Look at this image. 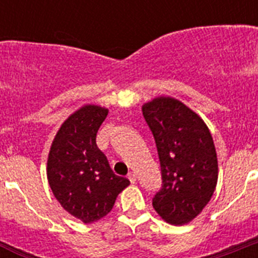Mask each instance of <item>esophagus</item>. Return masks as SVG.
I'll use <instances>...</instances> for the list:
<instances>
[{
  "instance_id": "34e87169",
  "label": "esophagus",
  "mask_w": 258,
  "mask_h": 258,
  "mask_svg": "<svg viewBox=\"0 0 258 258\" xmlns=\"http://www.w3.org/2000/svg\"><path fill=\"white\" fill-rule=\"evenodd\" d=\"M127 178H129V181H131L132 183H136L137 175L134 174V173H129V174H127Z\"/></svg>"
}]
</instances>
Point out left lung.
Returning <instances> with one entry per match:
<instances>
[{"label":"left lung","mask_w":258,"mask_h":258,"mask_svg":"<svg viewBox=\"0 0 258 258\" xmlns=\"http://www.w3.org/2000/svg\"><path fill=\"white\" fill-rule=\"evenodd\" d=\"M142 112L161 169V188L152 206L169 223H187L208 204L217 184V154L211 132L197 113L174 98H155Z\"/></svg>","instance_id":"8db88e82"}]
</instances>
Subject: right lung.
Instances as JSON below:
<instances>
[{
	"label": "right lung",
	"instance_id": "add662e5",
	"mask_svg": "<svg viewBox=\"0 0 258 258\" xmlns=\"http://www.w3.org/2000/svg\"><path fill=\"white\" fill-rule=\"evenodd\" d=\"M108 109L81 107L63 122L47 159V179L55 199L84 223L101 220L113 208L129 179L116 175L97 147V133Z\"/></svg>",
	"mask_w": 258,
	"mask_h": 258
}]
</instances>
